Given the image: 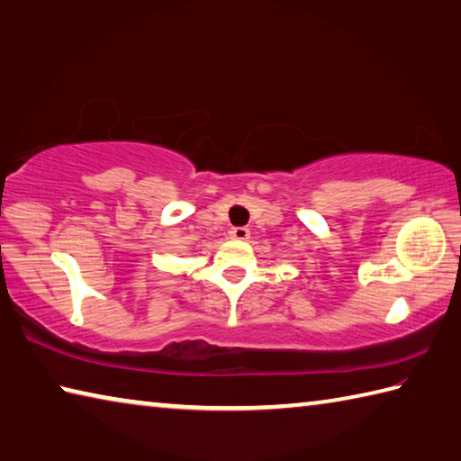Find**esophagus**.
I'll return each instance as SVG.
<instances>
[{"label":"esophagus","instance_id":"obj_1","mask_svg":"<svg viewBox=\"0 0 461 461\" xmlns=\"http://www.w3.org/2000/svg\"><path fill=\"white\" fill-rule=\"evenodd\" d=\"M230 236L233 240H240V241H246L249 238V230L248 228H231Z\"/></svg>","mask_w":461,"mask_h":461}]
</instances>
